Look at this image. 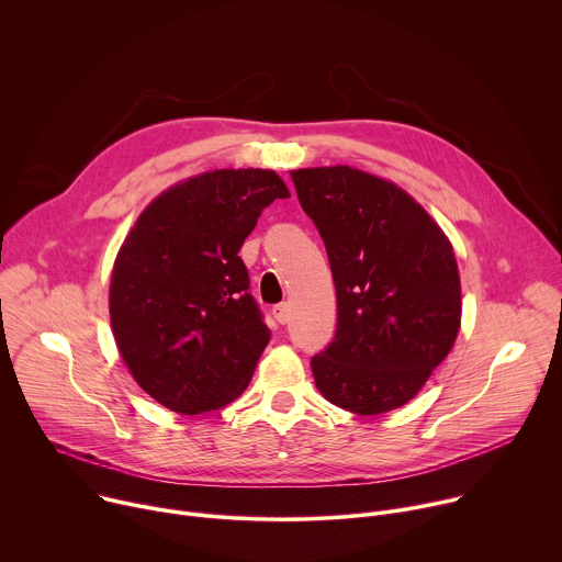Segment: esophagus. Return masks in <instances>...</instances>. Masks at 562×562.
<instances>
[{"mask_svg":"<svg viewBox=\"0 0 562 562\" xmlns=\"http://www.w3.org/2000/svg\"><path fill=\"white\" fill-rule=\"evenodd\" d=\"M273 317L278 319L280 325H286V323H289V317H291V306H289L286 302L276 304V306H273Z\"/></svg>","mask_w":562,"mask_h":562,"instance_id":"esophagus-1","label":"esophagus"}]
</instances>
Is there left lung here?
I'll use <instances>...</instances> for the list:
<instances>
[{"instance_id":"1","label":"left lung","mask_w":562,"mask_h":562,"mask_svg":"<svg viewBox=\"0 0 562 562\" xmlns=\"http://www.w3.org/2000/svg\"><path fill=\"white\" fill-rule=\"evenodd\" d=\"M327 247L338 297L334 342L311 358L331 405L403 407L447 358L460 327L453 247L403 189L351 167L291 173Z\"/></svg>"}]
</instances>
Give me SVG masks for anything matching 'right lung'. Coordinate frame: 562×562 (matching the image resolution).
<instances>
[{
  "instance_id": "add662e5",
  "label": "right lung",
  "mask_w": 562,
  "mask_h": 562,
  "mask_svg": "<svg viewBox=\"0 0 562 562\" xmlns=\"http://www.w3.org/2000/svg\"><path fill=\"white\" fill-rule=\"evenodd\" d=\"M289 198L273 171L202 173L155 198L111 276V327L137 384L195 416L243 393L271 340L237 256L260 213Z\"/></svg>"
}]
</instances>
